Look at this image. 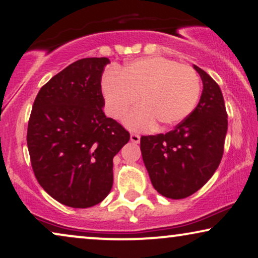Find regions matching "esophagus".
Segmentation results:
<instances>
[{
	"instance_id": "esophagus-1",
	"label": "esophagus",
	"mask_w": 258,
	"mask_h": 258,
	"mask_svg": "<svg viewBox=\"0 0 258 258\" xmlns=\"http://www.w3.org/2000/svg\"><path fill=\"white\" fill-rule=\"evenodd\" d=\"M140 140L141 137L139 134H132V135H130V141L134 143H140Z\"/></svg>"
}]
</instances>
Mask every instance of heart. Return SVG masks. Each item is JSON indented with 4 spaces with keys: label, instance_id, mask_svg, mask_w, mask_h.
<instances>
[{
    "label": "heart",
    "instance_id": "1",
    "mask_svg": "<svg viewBox=\"0 0 258 258\" xmlns=\"http://www.w3.org/2000/svg\"><path fill=\"white\" fill-rule=\"evenodd\" d=\"M104 110L119 119L139 97L142 107L125 116L130 129L160 128L178 124L196 107L201 80L195 69L171 59L151 56L130 62L119 69H109L101 79Z\"/></svg>",
    "mask_w": 258,
    "mask_h": 258
}]
</instances>
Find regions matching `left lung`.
Wrapping results in <instances>:
<instances>
[{"label": "left lung", "instance_id": "1", "mask_svg": "<svg viewBox=\"0 0 258 258\" xmlns=\"http://www.w3.org/2000/svg\"><path fill=\"white\" fill-rule=\"evenodd\" d=\"M203 82L197 107L167 134L141 137L143 162L162 196L181 200L209 181L221 163L228 114L220 86L194 66Z\"/></svg>", "mask_w": 258, "mask_h": 258}]
</instances>
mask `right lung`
<instances>
[{"instance_id": "add662e5", "label": "right lung", "mask_w": 258, "mask_h": 258, "mask_svg": "<svg viewBox=\"0 0 258 258\" xmlns=\"http://www.w3.org/2000/svg\"><path fill=\"white\" fill-rule=\"evenodd\" d=\"M107 57L72 63L38 91L27 144L40 185L59 203L90 208L110 192L112 158L130 134L103 112L101 79Z\"/></svg>"}]
</instances>
